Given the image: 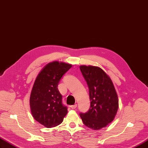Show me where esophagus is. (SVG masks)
<instances>
[{"mask_svg": "<svg viewBox=\"0 0 148 148\" xmlns=\"http://www.w3.org/2000/svg\"><path fill=\"white\" fill-rule=\"evenodd\" d=\"M77 104H74V105H72V106H70V108H71L72 110H75V108H77Z\"/></svg>", "mask_w": 148, "mask_h": 148, "instance_id": "34e87169", "label": "esophagus"}]
</instances>
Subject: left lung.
<instances>
[{
    "mask_svg": "<svg viewBox=\"0 0 148 148\" xmlns=\"http://www.w3.org/2000/svg\"><path fill=\"white\" fill-rule=\"evenodd\" d=\"M80 71L89 88L90 109L80 116L85 126L100 130L113 121L119 109V99L110 77L99 67L81 65Z\"/></svg>",
    "mask_w": 148,
    "mask_h": 148,
    "instance_id": "1",
    "label": "left lung"
}]
</instances>
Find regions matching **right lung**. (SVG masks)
Wrapping results in <instances>:
<instances>
[{"instance_id":"right-lung-1","label":"right lung","mask_w":148,"mask_h":148,"mask_svg":"<svg viewBox=\"0 0 148 148\" xmlns=\"http://www.w3.org/2000/svg\"><path fill=\"white\" fill-rule=\"evenodd\" d=\"M72 65L64 62L52 61L39 72L33 85L29 106L34 119L47 128L63 122L68 113L62 104V96L58 85L63 75Z\"/></svg>"}]
</instances>
